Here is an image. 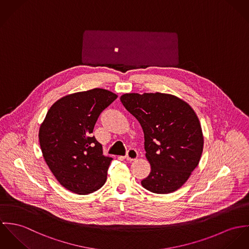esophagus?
Returning <instances> with one entry per match:
<instances>
[{"label": "esophagus", "mask_w": 249, "mask_h": 249, "mask_svg": "<svg viewBox=\"0 0 249 249\" xmlns=\"http://www.w3.org/2000/svg\"><path fill=\"white\" fill-rule=\"evenodd\" d=\"M138 151L134 148H130L128 151H127V154H126V160L128 161H133V160H136L138 159Z\"/></svg>", "instance_id": "esophagus-1"}]
</instances>
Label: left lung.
Here are the masks:
<instances>
[{
  "instance_id": "left-lung-1",
  "label": "left lung",
  "mask_w": 249,
  "mask_h": 249,
  "mask_svg": "<svg viewBox=\"0 0 249 249\" xmlns=\"http://www.w3.org/2000/svg\"><path fill=\"white\" fill-rule=\"evenodd\" d=\"M120 100L144 133L151 172L141 180L142 186L156 194L178 190L198 164L203 150L196 112L185 101L167 93H125Z\"/></svg>"
}]
</instances>
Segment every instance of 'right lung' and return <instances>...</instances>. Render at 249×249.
I'll list each match as a JSON object with an SVG mask.
<instances>
[{
	"mask_svg": "<svg viewBox=\"0 0 249 249\" xmlns=\"http://www.w3.org/2000/svg\"><path fill=\"white\" fill-rule=\"evenodd\" d=\"M117 95L92 89L60 98L51 107L39 130L46 163L59 183L78 195L100 189L107 179L111 158L91 136L100 115Z\"/></svg>",
	"mask_w": 249,
	"mask_h": 249,
	"instance_id": "1",
	"label": "right lung"
}]
</instances>
